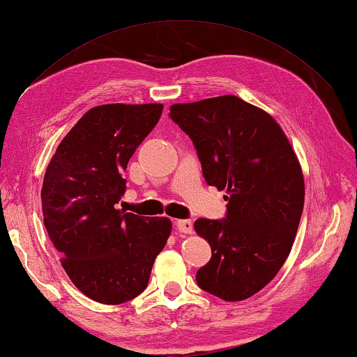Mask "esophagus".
I'll list each match as a JSON object with an SVG mask.
<instances>
[{"instance_id":"obj_1","label":"esophagus","mask_w":357,"mask_h":357,"mask_svg":"<svg viewBox=\"0 0 357 357\" xmlns=\"http://www.w3.org/2000/svg\"><path fill=\"white\" fill-rule=\"evenodd\" d=\"M176 227L179 232H183V234H192V230H193V225L190 220H178Z\"/></svg>"}]
</instances>
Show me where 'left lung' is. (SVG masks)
Masks as SVG:
<instances>
[{
    "mask_svg": "<svg viewBox=\"0 0 357 357\" xmlns=\"http://www.w3.org/2000/svg\"><path fill=\"white\" fill-rule=\"evenodd\" d=\"M170 117L192 139L206 183L227 192L225 220L195 221L212 248L197 283L226 302L252 297L296 238L305 202L296 153L274 117L236 96L174 103Z\"/></svg>",
    "mask_w": 357,
    "mask_h": 357,
    "instance_id": "1",
    "label": "left lung"
}]
</instances>
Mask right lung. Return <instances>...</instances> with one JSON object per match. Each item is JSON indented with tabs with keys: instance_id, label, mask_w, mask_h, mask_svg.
Listing matches in <instances>:
<instances>
[{
	"instance_id": "obj_1",
	"label": "right lung",
	"mask_w": 357,
	"mask_h": 357,
	"mask_svg": "<svg viewBox=\"0 0 357 357\" xmlns=\"http://www.w3.org/2000/svg\"><path fill=\"white\" fill-rule=\"evenodd\" d=\"M164 105L109 103L91 108L63 137L49 162L43 222L68 277L86 297L121 305L146 288L172 234L165 216L144 218L116 208L123 172L155 128Z\"/></svg>"
}]
</instances>
